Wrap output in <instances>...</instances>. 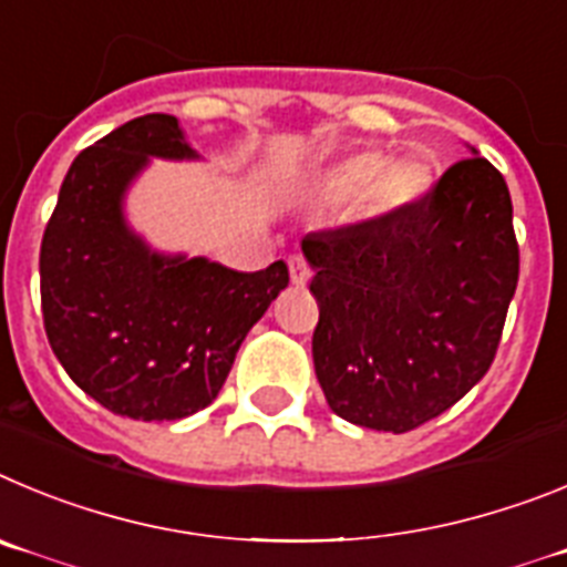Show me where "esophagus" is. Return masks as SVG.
Here are the masks:
<instances>
[{
	"instance_id": "1",
	"label": "esophagus",
	"mask_w": 567,
	"mask_h": 567,
	"mask_svg": "<svg viewBox=\"0 0 567 567\" xmlns=\"http://www.w3.org/2000/svg\"><path fill=\"white\" fill-rule=\"evenodd\" d=\"M288 268H290V279H293V285H308L310 265L305 262L302 257H290Z\"/></svg>"
}]
</instances>
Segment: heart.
Listing matches in <instances>:
<instances>
[{
    "mask_svg": "<svg viewBox=\"0 0 567 567\" xmlns=\"http://www.w3.org/2000/svg\"><path fill=\"white\" fill-rule=\"evenodd\" d=\"M324 186L336 200L361 197L364 214L370 217H390L415 206L426 195L430 169L415 157L386 161L381 152H359L336 163L324 177Z\"/></svg>",
    "mask_w": 567,
    "mask_h": 567,
    "instance_id": "heart-1",
    "label": "heart"
}]
</instances>
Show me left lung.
<instances>
[{
	"label": "left lung",
	"instance_id": "8db88e82",
	"mask_svg": "<svg viewBox=\"0 0 567 567\" xmlns=\"http://www.w3.org/2000/svg\"><path fill=\"white\" fill-rule=\"evenodd\" d=\"M302 254L316 379L339 417L401 435L486 375L519 277L512 195L486 157L449 166L404 212L308 234Z\"/></svg>",
	"mask_w": 567,
	"mask_h": 567
}]
</instances>
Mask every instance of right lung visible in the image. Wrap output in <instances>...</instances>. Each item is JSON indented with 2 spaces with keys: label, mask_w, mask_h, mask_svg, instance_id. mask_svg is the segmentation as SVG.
<instances>
[{
  "label": "right lung",
  "mask_w": 567,
  "mask_h": 567,
  "mask_svg": "<svg viewBox=\"0 0 567 567\" xmlns=\"http://www.w3.org/2000/svg\"><path fill=\"white\" fill-rule=\"evenodd\" d=\"M150 157H197L175 115L130 121L75 157L39 254L42 313L55 359L86 395L115 415L177 421L217 398L290 277L282 259L243 274L152 251L124 217Z\"/></svg>",
  "instance_id": "right-lung-1"
}]
</instances>
